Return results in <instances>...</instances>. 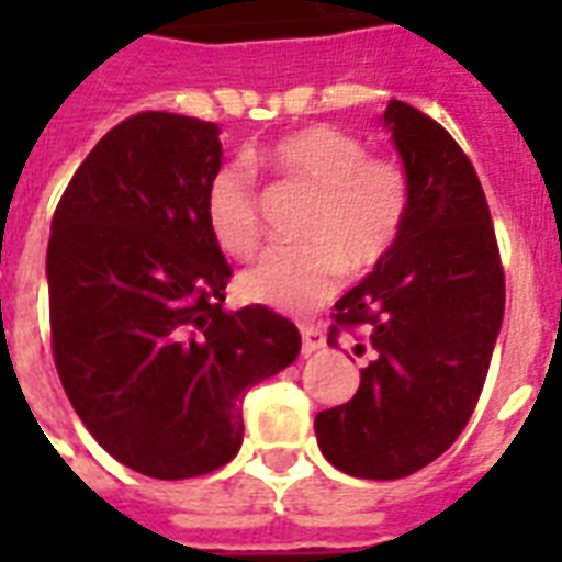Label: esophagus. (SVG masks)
Here are the masks:
<instances>
[{
	"label": "esophagus",
	"instance_id": "1",
	"mask_svg": "<svg viewBox=\"0 0 562 562\" xmlns=\"http://www.w3.org/2000/svg\"><path fill=\"white\" fill-rule=\"evenodd\" d=\"M300 335H303V352H317L326 344L324 326L317 324H300Z\"/></svg>",
	"mask_w": 562,
	"mask_h": 562
}]
</instances>
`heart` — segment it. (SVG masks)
Listing matches in <instances>:
<instances>
[{
  "mask_svg": "<svg viewBox=\"0 0 562 562\" xmlns=\"http://www.w3.org/2000/svg\"><path fill=\"white\" fill-rule=\"evenodd\" d=\"M262 162L289 187L312 192L297 224L300 245L277 247L250 265L238 289L247 300L282 312H308L333 297L344 271L370 273L400 245L411 215L405 166L338 125H308L265 148ZM203 215L215 245L250 256L262 245L254 171L227 160L206 178Z\"/></svg>",
  "mask_w": 562,
  "mask_h": 562,
  "instance_id": "b5f03b06",
  "label": "heart"
}]
</instances>
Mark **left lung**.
Wrapping results in <instances>:
<instances>
[{
	"label": "left lung",
	"instance_id": "8db88e82",
	"mask_svg": "<svg viewBox=\"0 0 562 562\" xmlns=\"http://www.w3.org/2000/svg\"><path fill=\"white\" fill-rule=\"evenodd\" d=\"M384 125L411 178L400 245L335 303L326 341L368 356L356 396L321 411L315 435L347 475L405 479L470 423L505 315V268L481 180L435 119L391 101Z\"/></svg>",
	"mask_w": 562,
	"mask_h": 562
}]
</instances>
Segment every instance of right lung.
<instances>
[{
    "mask_svg": "<svg viewBox=\"0 0 562 562\" xmlns=\"http://www.w3.org/2000/svg\"><path fill=\"white\" fill-rule=\"evenodd\" d=\"M218 166L215 122L145 110L101 136L52 218L57 375L87 431L148 479L233 461L247 391L300 352L289 317L221 308L233 268L203 215Z\"/></svg>",
    "mask_w": 562,
    "mask_h": 562,
    "instance_id": "1",
    "label": "right lung"
}]
</instances>
